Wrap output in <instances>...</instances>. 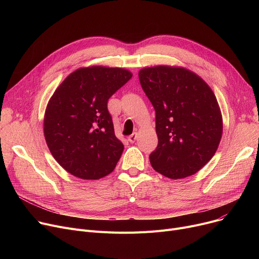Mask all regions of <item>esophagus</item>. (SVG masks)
<instances>
[{
  "label": "esophagus",
  "instance_id": "esophagus-1",
  "mask_svg": "<svg viewBox=\"0 0 259 259\" xmlns=\"http://www.w3.org/2000/svg\"><path fill=\"white\" fill-rule=\"evenodd\" d=\"M138 133L137 132H133L131 135H130V137L128 138V141L130 142V143H134L135 141H137V139H138Z\"/></svg>",
  "mask_w": 259,
  "mask_h": 259
}]
</instances>
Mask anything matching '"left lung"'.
<instances>
[{
    "mask_svg": "<svg viewBox=\"0 0 259 259\" xmlns=\"http://www.w3.org/2000/svg\"><path fill=\"white\" fill-rule=\"evenodd\" d=\"M143 90L155 109L158 145L149 158L171 180L198 172L222 140L223 116L209 85L193 71L159 65L139 71Z\"/></svg>",
    "mask_w": 259,
    "mask_h": 259,
    "instance_id": "left-lung-1",
    "label": "left lung"
}]
</instances>
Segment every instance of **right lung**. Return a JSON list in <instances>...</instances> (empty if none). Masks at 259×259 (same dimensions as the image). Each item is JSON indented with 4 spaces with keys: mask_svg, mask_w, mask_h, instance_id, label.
Masks as SVG:
<instances>
[{
    "mask_svg": "<svg viewBox=\"0 0 259 259\" xmlns=\"http://www.w3.org/2000/svg\"><path fill=\"white\" fill-rule=\"evenodd\" d=\"M131 77L125 68L83 67L54 91L45 110L44 137L67 172L100 180L114 170L124 145L115 137L107 103Z\"/></svg>",
    "mask_w": 259,
    "mask_h": 259,
    "instance_id": "1",
    "label": "right lung"
}]
</instances>
